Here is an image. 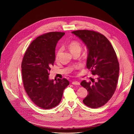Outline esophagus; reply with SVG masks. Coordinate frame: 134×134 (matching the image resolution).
Returning <instances> with one entry per match:
<instances>
[{
  "instance_id": "obj_1",
  "label": "esophagus",
  "mask_w": 134,
  "mask_h": 134,
  "mask_svg": "<svg viewBox=\"0 0 134 134\" xmlns=\"http://www.w3.org/2000/svg\"><path fill=\"white\" fill-rule=\"evenodd\" d=\"M72 84L73 85H80V82H78V81H74V82H72Z\"/></svg>"
}]
</instances>
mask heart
<instances>
[{
    "mask_svg": "<svg viewBox=\"0 0 134 134\" xmlns=\"http://www.w3.org/2000/svg\"><path fill=\"white\" fill-rule=\"evenodd\" d=\"M68 48L71 53H73L77 51H81L82 49V45L79 41L76 40H72L68 44ZM62 48H59L57 50L55 55V60H59L61 53L62 52Z\"/></svg>",
    "mask_w": 134,
    "mask_h": 134,
    "instance_id": "heart-1",
    "label": "heart"
}]
</instances>
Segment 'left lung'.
<instances>
[{
	"instance_id": "1",
	"label": "left lung",
	"mask_w": 134,
	"mask_h": 134,
	"mask_svg": "<svg viewBox=\"0 0 134 134\" xmlns=\"http://www.w3.org/2000/svg\"><path fill=\"white\" fill-rule=\"evenodd\" d=\"M79 37L88 50L86 67L97 81L91 79L81 85L88 92L83 100L84 104L91 108H100L112 98L117 87L119 64L117 54L107 38L93 30H81L72 32Z\"/></svg>"
}]
</instances>
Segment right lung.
I'll list each match as a JSON object with an SVG mask.
<instances>
[{
    "instance_id": "right-lung-1",
    "label": "right lung",
    "mask_w": 134,
    "mask_h": 134,
    "mask_svg": "<svg viewBox=\"0 0 134 134\" xmlns=\"http://www.w3.org/2000/svg\"><path fill=\"white\" fill-rule=\"evenodd\" d=\"M64 32H51L37 37L27 49L22 60L23 86L31 100L44 109H52L60 102L64 90L69 84L66 79L55 82L49 79L55 60V48Z\"/></svg>"
}]
</instances>
